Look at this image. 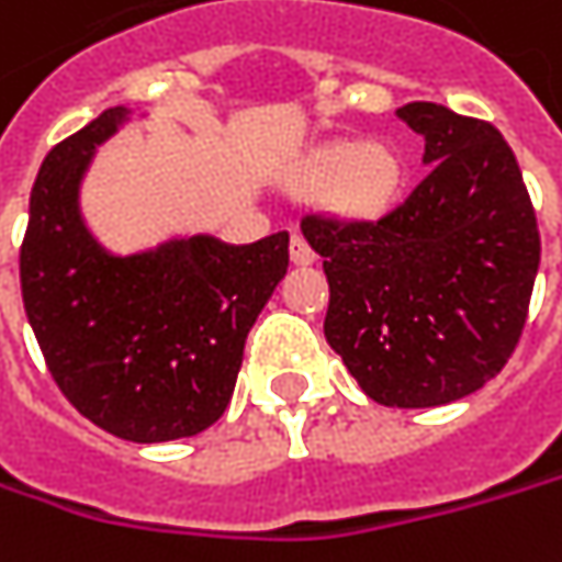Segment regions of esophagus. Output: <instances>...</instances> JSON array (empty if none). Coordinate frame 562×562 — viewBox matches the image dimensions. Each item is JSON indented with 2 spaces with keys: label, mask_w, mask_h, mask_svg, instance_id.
Wrapping results in <instances>:
<instances>
[{
  "label": "esophagus",
  "mask_w": 562,
  "mask_h": 562,
  "mask_svg": "<svg viewBox=\"0 0 562 562\" xmlns=\"http://www.w3.org/2000/svg\"><path fill=\"white\" fill-rule=\"evenodd\" d=\"M291 259H294L296 266H310V262H316V249L306 243L303 234H294V237H291Z\"/></svg>",
  "instance_id": "obj_1"
}]
</instances>
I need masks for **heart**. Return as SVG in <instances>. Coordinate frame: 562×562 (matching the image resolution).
Segmentation results:
<instances>
[{
    "instance_id": "obj_1",
    "label": "heart",
    "mask_w": 562,
    "mask_h": 562,
    "mask_svg": "<svg viewBox=\"0 0 562 562\" xmlns=\"http://www.w3.org/2000/svg\"><path fill=\"white\" fill-rule=\"evenodd\" d=\"M303 186H335L345 209H379L398 186V157L376 142H338L303 167Z\"/></svg>"
}]
</instances>
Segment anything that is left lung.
Instances as JSON below:
<instances>
[{
  "label": "left lung",
  "instance_id": "left-lung-1",
  "mask_svg": "<svg viewBox=\"0 0 562 562\" xmlns=\"http://www.w3.org/2000/svg\"><path fill=\"white\" fill-rule=\"evenodd\" d=\"M427 173L382 217L310 211L328 278L325 338L385 407L459 402L513 357L541 262L519 160L484 120L414 100Z\"/></svg>",
  "mask_w": 562,
  "mask_h": 562
}]
</instances>
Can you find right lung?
I'll return each instance as SVG.
<instances>
[{
  "label": "right lung",
  "mask_w": 562,
  "mask_h": 562,
  "mask_svg": "<svg viewBox=\"0 0 562 562\" xmlns=\"http://www.w3.org/2000/svg\"><path fill=\"white\" fill-rule=\"evenodd\" d=\"M123 106L59 142L31 189L21 296L59 392L100 430L167 442L209 430L231 405L246 335L284 278L288 231L227 246L173 239L110 256L78 214V183Z\"/></svg>",
  "instance_id": "add662e5"
}]
</instances>
